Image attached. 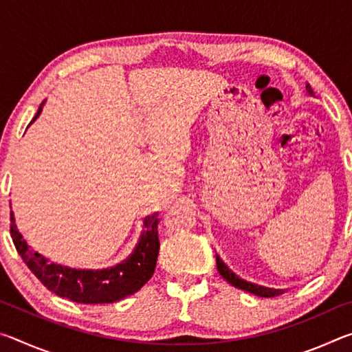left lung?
<instances>
[{"label": "left lung", "instance_id": "8db88e82", "mask_svg": "<svg viewBox=\"0 0 352 352\" xmlns=\"http://www.w3.org/2000/svg\"><path fill=\"white\" fill-rule=\"evenodd\" d=\"M306 90H307L309 94H314L312 87L309 85V83L306 85ZM216 262H217V270H219L220 275H222V278L225 279V281H228L231 285H234V287H237V289H242L245 292H250V294L258 295V296H262V298H273V296H278V295L283 294V290L262 287V285H256V284L243 281V279L237 276L234 272H231L228 269V265H226L225 262L220 259V256H217V254H216Z\"/></svg>", "mask_w": 352, "mask_h": 352}]
</instances>
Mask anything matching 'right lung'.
<instances>
[{
	"label": "right lung",
	"instance_id": "obj_1",
	"mask_svg": "<svg viewBox=\"0 0 352 352\" xmlns=\"http://www.w3.org/2000/svg\"><path fill=\"white\" fill-rule=\"evenodd\" d=\"M45 102L38 107L40 116ZM158 212L147 216L142 225L140 241L127 259L104 270H77L50 262L45 256L34 252L23 239L10 211V236L16 252L35 276L47 290L62 298L82 305H109L133 295L152 278L160 252Z\"/></svg>",
	"mask_w": 352,
	"mask_h": 352
}]
</instances>
